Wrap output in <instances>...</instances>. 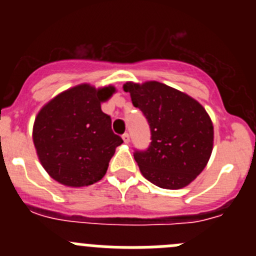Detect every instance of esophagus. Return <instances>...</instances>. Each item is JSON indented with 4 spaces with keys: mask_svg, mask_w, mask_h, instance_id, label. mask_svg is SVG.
Masks as SVG:
<instances>
[{
    "mask_svg": "<svg viewBox=\"0 0 256 256\" xmlns=\"http://www.w3.org/2000/svg\"><path fill=\"white\" fill-rule=\"evenodd\" d=\"M122 140H124V142H125V144H128V142H130V135H128V132H125L122 135Z\"/></svg>",
    "mask_w": 256,
    "mask_h": 256,
    "instance_id": "34e87169",
    "label": "esophagus"
}]
</instances>
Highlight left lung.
I'll return each mask as SVG.
<instances>
[{
  "mask_svg": "<svg viewBox=\"0 0 256 256\" xmlns=\"http://www.w3.org/2000/svg\"><path fill=\"white\" fill-rule=\"evenodd\" d=\"M124 90L151 130L148 148L134 154L142 176L164 190L190 184L207 166L213 150V124L204 108L158 82H128Z\"/></svg>",
  "mask_w": 256,
  "mask_h": 256,
  "instance_id": "obj_1",
  "label": "left lung"
}]
</instances>
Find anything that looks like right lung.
<instances>
[{"label": "right lung", "mask_w": 256, "mask_h": 256, "mask_svg": "<svg viewBox=\"0 0 256 256\" xmlns=\"http://www.w3.org/2000/svg\"><path fill=\"white\" fill-rule=\"evenodd\" d=\"M115 88L80 84L60 92L38 112L33 142L43 168L68 187L94 184L105 176L122 138L112 130L102 102Z\"/></svg>", "instance_id": "add662e5"}]
</instances>
